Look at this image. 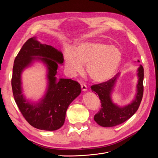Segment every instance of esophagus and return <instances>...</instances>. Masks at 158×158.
Returning a JSON list of instances; mask_svg holds the SVG:
<instances>
[{"label":"esophagus","instance_id":"34e87169","mask_svg":"<svg viewBox=\"0 0 158 158\" xmlns=\"http://www.w3.org/2000/svg\"><path fill=\"white\" fill-rule=\"evenodd\" d=\"M81 88H82L83 92H85V91H87V86L86 85H85L84 84H81Z\"/></svg>","mask_w":158,"mask_h":158}]
</instances>
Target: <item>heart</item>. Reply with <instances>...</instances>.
<instances>
[{
    "label": "heart",
    "instance_id": "heart-1",
    "mask_svg": "<svg viewBox=\"0 0 158 158\" xmlns=\"http://www.w3.org/2000/svg\"><path fill=\"white\" fill-rule=\"evenodd\" d=\"M122 59V52L117 47L102 41L80 43L74 49L67 48L64 52L66 73L73 77L76 76L86 63L89 77L95 82L111 79L117 73Z\"/></svg>",
    "mask_w": 158,
    "mask_h": 158
}]
</instances>
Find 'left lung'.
<instances>
[{
	"mask_svg": "<svg viewBox=\"0 0 158 158\" xmlns=\"http://www.w3.org/2000/svg\"><path fill=\"white\" fill-rule=\"evenodd\" d=\"M138 62H140L138 60ZM119 74H116L109 80L101 84H95L91 86L92 92L96 93L102 103L101 109L94 115V121L99 125L103 127H112L120 125L130 118L139 107L141 103L144 86V68L140 65L138 69L137 92L135 99L130 103L124 107H119L113 103L111 94L115 85Z\"/></svg>",
	"mask_w": 158,
	"mask_h": 158,
	"instance_id": "8db88e82",
	"label": "left lung"
}]
</instances>
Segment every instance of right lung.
Masks as SVG:
<instances>
[{
    "label": "right lung",
    "instance_id": "right-lung-1",
    "mask_svg": "<svg viewBox=\"0 0 158 158\" xmlns=\"http://www.w3.org/2000/svg\"><path fill=\"white\" fill-rule=\"evenodd\" d=\"M35 60H41L48 68V86L44 98L33 104L23 97L21 74ZM64 61L62 52L53 47L41 44L35 37L27 40L14 62L12 88L14 100L28 123L44 131H56L64 125L69 105L81 93L78 82L71 79L56 80L58 64Z\"/></svg>",
    "mask_w": 158,
    "mask_h": 158
}]
</instances>
